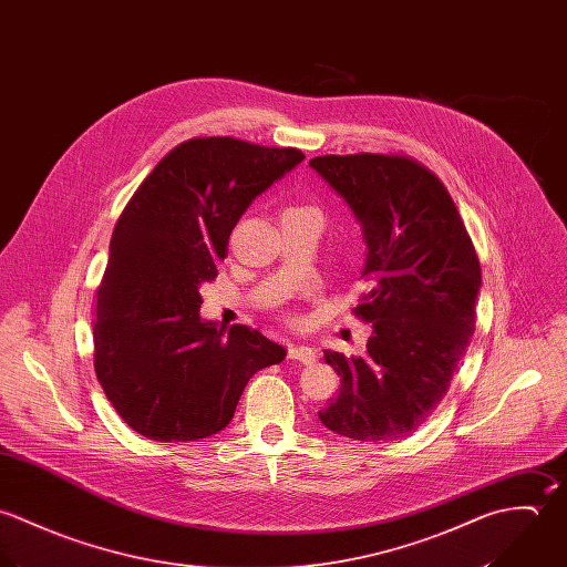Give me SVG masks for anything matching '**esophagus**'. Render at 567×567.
<instances>
[{"instance_id":"obj_1","label":"esophagus","mask_w":567,"mask_h":567,"mask_svg":"<svg viewBox=\"0 0 567 567\" xmlns=\"http://www.w3.org/2000/svg\"><path fill=\"white\" fill-rule=\"evenodd\" d=\"M289 359H296V361H302V363H313L318 359V352L311 346L291 343L289 346Z\"/></svg>"}]
</instances>
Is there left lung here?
<instances>
[{"label":"left lung","instance_id":"1","mask_svg":"<svg viewBox=\"0 0 567 567\" xmlns=\"http://www.w3.org/2000/svg\"><path fill=\"white\" fill-rule=\"evenodd\" d=\"M309 166L361 227L370 291L354 313L372 322L361 357L324 350L341 388L318 416L352 441H401L439 408L471 343L480 260L447 188L419 162L359 153Z\"/></svg>","mask_w":567,"mask_h":567}]
</instances>
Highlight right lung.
I'll return each instance as SVG.
<instances>
[{"label":"right lung","instance_id":"1","mask_svg":"<svg viewBox=\"0 0 567 567\" xmlns=\"http://www.w3.org/2000/svg\"><path fill=\"white\" fill-rule=\"evenodd\" d=\"M305 159L234 137L173 148L122 210L99 289L94 368L122 421L148 441L208 439L260 368L287 350L260 331L199 316L238 219Z\"/></svg>","mask_w":567,"mask_h":567}]
</instances>
